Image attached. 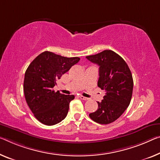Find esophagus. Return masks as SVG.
<instances>
[{
  "label": "esophagus",
  "mask_w": 160,
  "mask_h": 160,
  "mask_svg": "<svg viewBox=\"0 0 160 160\" xmlns=\"http://www.w3.org/2000/svg\"><path fill=\"white\" fill-rule=\"evenodd\" d=\"M79 98H80L81 99H82V100H84V101H87V100H88V98H87V97H83V96H80Z\"/></svg>",
  "instance_id": "esophagus-1"
}]
</instances>
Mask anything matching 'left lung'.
Returning a JSON list of instances; mask_svg holds the SVG:
<instances>
[{"label":"left lung","mask_w":160,"mask_h":160,"mask_svg":"<svg viewBox=\"0 0 160 160\" xmlns=\"http://www.w3.org/2000/svg\"><path fill=\"white\" fill-rule=\"evenodd\" d=\"M86 58L99 66L97 85L105 92L104 99L97 102V110L89 117L99 124H110L121 116L131 102L134 84L131 71L121 56L111 50Z\"/></svg>","instance_id":"8db88e82"}]
</instances>
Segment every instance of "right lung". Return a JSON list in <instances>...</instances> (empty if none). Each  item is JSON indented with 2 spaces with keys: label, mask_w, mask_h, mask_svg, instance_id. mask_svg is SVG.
Returning a JSON list of instances; mask_svg holds the SVG:
<instances>
[{
  "label": "right lung",
  "mask_w": 160,
  "mask_h": 160,
  "mask_svg": "<svg viewBox=\"0 0 160 160\" xmlns=\"http://www.w3.org/2000/svg\"><path fill=\"white\" fill-rule=\"evenodd\" d=\"M79 60L44 51L28 66L24 77V95L34 117L42 124L51 126L66 118L74 96L56 92L53 88L56 80Z\"/></svg>",
  "instance_id": "obj_1"
}]
</instances>
